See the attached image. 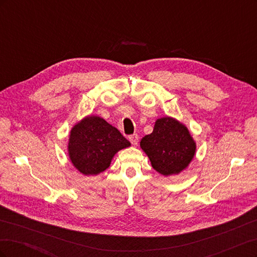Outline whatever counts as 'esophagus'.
I'll return each mask as SVG.
<instances>
[{"label":"esophagus","instance_id":"obj_1","mask_svg":"<svg viewBox=\"0 0 257 257\" xmlns=\"http://www.w3.org/2000/svg\"><path fill=\"white\" fill-rule=\"evenodd\" d=\"M138 135L137 134H133V135H130L128 136V139H130V142L132 143V145H134V146H136L137 144H138Z\"/></svg>","mask_w":257,"mask_h":257}]
</instances>
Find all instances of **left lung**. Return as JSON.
<instances>
[{
	"label": "left lung",
	"mask_w": 257,
	"mask_h": 257,
	"mask_svg": "<svg viewBox=\"0 0 257 257\" xmlns=\"http://www.w3.org/2000/svg\"><path fill=\"white\" fill-rule=\"evenodd\" d=\"M152 167L163 176L178 175L189 166L196 144L184 124L170 116L155 121L153 132L141 142Z\"/></svg>",
	"instance_id": "1"
}]
</instances>
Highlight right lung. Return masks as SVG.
<instances>
[{"label": "right lung", "instance_id": "1", "mask_svg": "<svg viewBox=\"0 0 257 257\" xmlns=\"http://www.w3.org/2000/svg\"><path fill=\"white\" fill-rule=\"evenodd\" d=\"M130 146L114 126L103 118L89 115L72 128L67 149L73 165L81 174L90 176L103 173L114 154Z\"/></svg>", "mask_w": 257, "mask_h": 257}]
</instances>
